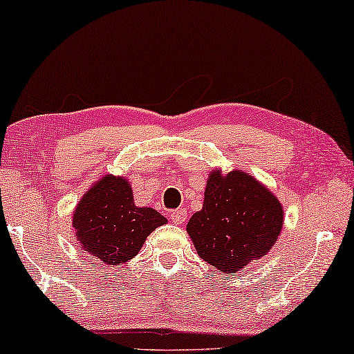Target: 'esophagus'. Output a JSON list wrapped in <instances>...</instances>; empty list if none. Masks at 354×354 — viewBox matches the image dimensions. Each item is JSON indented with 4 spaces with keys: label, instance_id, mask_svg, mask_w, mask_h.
Segmentation results:
<instances>
[{
    "label": "esophagus",
    "instance_id": "1",
    "mask_svg": "<svg viewBox=\"0 0 354 354\" xmlns=\"http://www.w3.org/2000/svg\"><path fill=\"white\" fill-rule=\"evenodd\" d=\"M171 219L176 224H182V223H185V219H187V211H185V208H178V209H176L174 211V213H171Z\"/></svg>",
    "mask_w": 354,
    "mask_h": 354
}]
</instances>
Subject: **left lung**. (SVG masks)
<instances>
[{
	"instance_id": "8db88e82",
	"label": "left lung",
	"mask_w": 354,
	"mask_h": 354,
	"mask_svg": "<svg viewBox=\"0 0 354 354\" xmlns=\"http://www.w3.org/2000/svg\"><path fill=\"white\" fill-rule=\"evenodd\" d=\"M283 205L245 171L209 172L200 211L187 232L196 254L218 272L237 273L272 250L281 234Z\"/></svg>"
}]
</instances>
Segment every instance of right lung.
I'll list each match as a JSON object with an SVG mask.
<instances>
[{"mask_svg":"<svg viewBox=\"0 0 354 354\" xmlns=\"http://www.w3.org/2000/svg\"><path fill=\"white\" fill-rule=\"evenodd\" d=\"M166 223L156 209L135 205L128 178L109 174L81 196L71 226L87 255L117 267L136 257L146 237Z\"/></svg>","mask_w":354,"mask_h":354,"instance_id":"add662e5","label":"right lung"}]
</instances>
